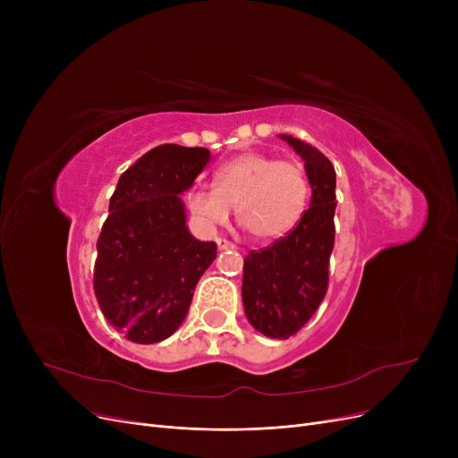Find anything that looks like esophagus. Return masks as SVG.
Returning a JSON list of instances; mask_svg holds the SVG:
<instances>
[{
    "mask_svg": "<svg viewBox=\"0 0 458 458\" xmlns=\"http://www.w3.org/2000/svg\"><path fill=\"white\" fill-rule=\"evenodd\" d=\"M216 247H219V250H233L235 249V245L232 242H228V239H223V237L216 239Z\"/></svg>",
    "mask_w": 458,
    "mask_h": 458,
    "instance_id": "1",
    "label": "esophagus"
}]
</instances>
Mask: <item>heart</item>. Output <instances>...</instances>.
Listing matches in <instances>:
<instances>
[{"label": "heart", "instance_id": "1", "mask_svg": "<svg viewBox=\"0 0 458 458\" xmlns=\"http://www.w3.org/2000/svg\"><path fill=\"white\" fill-rule=\"evenodd\" d=\"M310 197V178L301 163L243 152L216 166L213 187L191 189L187 208L204 228L226 223L235 208L239 225L259 242H271L301 225Z\"/></svg>", "mask_w": 458, "mask_h": 458}]
</instances>
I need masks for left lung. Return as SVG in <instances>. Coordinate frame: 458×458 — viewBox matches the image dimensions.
Returning a JSON list of instances; mask_svg holds the SVG:
<instances>
[{
    "mask_svg": "<svg viewBox=\"0 0 458 458\" xmlns=\"http://www.w3.org/2000/svg\"><path fill=\"white\" fill-rule=\"evenodd\" d=\"M304 159L311 200L301 225L243 263L249 323L267 338L287 340L316 314L328 287L334 249L335 171L328 157L292 135H280Z\"/></svg>",
    "mask_w": 458,
    "mask_h": 458,
    "instance_id": "left-lung-1",
    "label": "left lung"
}]
</instances>
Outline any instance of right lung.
Returning <instances> with one entry per match:
<instances>
[{
	"label": "right lung",
	"instance_id": "obj_1",
	"mask_svg": "<svg viewBox=\"0 0 458 458\" xmlns=\"http://www.w3.org/2000/svg\"><path fill=\"white\" fill-rule=\"evenodd\" d=\"M209 163L208 148L161 144L120 176L96 243L94 295L133 344H157L187 316L197 282L216 256L185 225L180 199Z\"/></svg>",
	"mask_w": 458,
	"mask_h": 458
}]
</instances>
